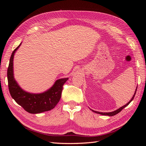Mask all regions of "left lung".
I'll list each match as a JSON object with an SVG mask.
<instances>
[{
    "label": "left lung",
    "instance_id": "obj_1",
    "mask_svg": "<svg viewBox=\"0 0 146 146\" xmlns=\"http://www.w3.org/2000/svg\"><path fill=\"white\" fill-rule=\"evenodd\" d=\"M136 90H137V87H136V90H135V94H134V95H133V96L132 97V98L131 99V100L129 102H128L127 104H125V105H123V107H121V108H119V109H117V110H116V111H112V112H109V113H102V112H99V111H94V110H91L93 112H94V113H98V114H102V115H107V116H114V115H116V114H117V113H119V112L120 111H122V110H123V108H124L125 107H126L127 106L129 105L131 102L133 100V99H134V97H135V94H136Z\"/></svg>",
    "mask_w": 146,
    "mask_h": 146
}]
</instances>
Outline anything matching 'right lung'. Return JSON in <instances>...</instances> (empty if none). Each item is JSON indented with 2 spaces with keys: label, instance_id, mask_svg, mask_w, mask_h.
Segmentation results:
<instances>
[{
  "label": "right lung",
  "instance_id": "right-lung-1",
  "mask_svg": "<svg viewBox=\"0 0 146 146\" xmlns=\"http://www.w3.org/2000/svg\"><path fill=\"white\" fill-rule=\"evenodd\" d=\"M21 44V43L13 50L7 70L10 93L16 102L30 113L37 114L49 111L55 108L60 101L63 86L68 80V78L58 79L50 89L42 93H29L23 90L15 80L13 74V58L16 51Z\"/></svg>",
  "mask_w": 146,
  "mask_h": 146
}]
</instances>
